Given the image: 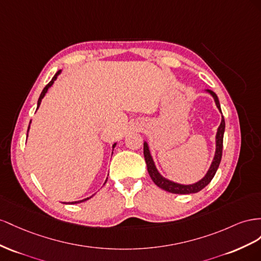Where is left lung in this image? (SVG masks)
<instances>
[{"instance_id":"left-lung-1","label":"left lung","mask_w":261,"mask_h":261,"mask_svg":"<svg viewBox=\"0 0 261 261\" xmlns=\"http://www.w3.org/2000/svg\"><path fill=\"white\" fill-rule=\"evenodd\" d=\"M207 92H209L213 96L215 103H217L219 110L221 111L220 101H219L217 94L210 91V89H207ZM224 130H225V120H224V118L222 117V121H221V124L219 126L218 133H217V151H215V156H214V160L211 164V167L209 169V172L206 173L205 177H203L200 181L193 184V185H180V184H176L174 181H170V180L165 179V178H163L159 174L158 169H156V167L154 165L152 156L150 154V151H148L147 143L144 142L143 154H144V159H145V163L147 166V172H148V175H150V177L152 178V180L154 181V184L158 186V187L162 188L163 190H166V191L172 192V193H178V195L196 193V192H199L200 190H202L205 186L209 185V182L212 180V178L214 177L215 173H217V170L219 168L221 159H222V152H223V136H224Z\"/></svg>"}]
</instances>
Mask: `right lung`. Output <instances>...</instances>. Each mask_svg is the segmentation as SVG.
I'll list each match as a JSON object with an SVG mask.
<instances>
[{"label": "right lung", "mask_w": 261, "mask_h": 261, "mask_svg": "<svg viewBox=\"0 0 261 261\" xmlns=\"http://www.w3.org/2000/svg\"><path fill=\"white\" fill-rule=\"evenodd\" d=\"M60 72L61 71H58L56 74H55V76L54 77H52V80L49 82V83L46 85V87H44L43 89H42V92H41V94H40V96H39V99H38V103H37V109H38V107L40 106V102H41V99L43 98V96L44 95H46V93H47V91H48V88L52 85V84H54V82L57 80V76L59 75V74H60ZM28 130H29V126H28ZM116 146V143L113 145V147H115ZM89 198H86V199H83V200H81V201H77V202H72L71 204H74V203H79V202H83V201H86V200H88Z\"/></svg>", "instance_id": "add662e5"}]
</instances>
